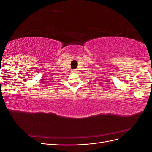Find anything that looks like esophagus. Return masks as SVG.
<instances>
[{
	"label": "esophagus",
	"mask_w": 152,
	"mask_h": 152,
	"mask_svg": "<svg viewBox=\"0 0 152 152\" xmlns=\"http://www.w3.org/2000/svg\"><path fill=\"white\" fill-rule=\"evenodd\" d=\"M72 72H73V73H76V72H77V70H72Z\"/></svg>",
	"instance_id": "obj_1"
}]
</instances>
